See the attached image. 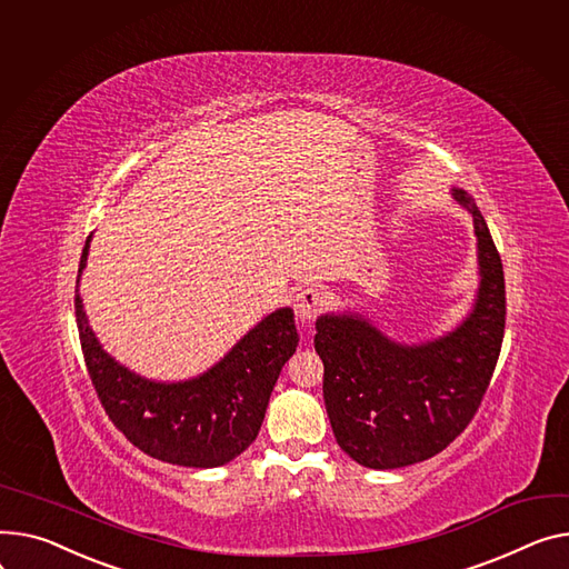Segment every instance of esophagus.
I'll use <instances>...</instances> for the list:
<instances>
[{
    "mask_svg": "<svg viewBox=\"0 0 569 569\" xmlns=\"http://www.w3.org/2000/svg\"><path fill=\"white\" fill-rule=\"evenodd\" d=\"M325 305H327V295H325V290L318 288V286L301 288V290L292 297V309H295V316H297L299 322H311V320H316Z\"/></svg>",
    "mask_w": 569,
    "mask_h": 569,
    "instance_id": "esophagus-1",
    "label": "esophagus"
}]
</instances>
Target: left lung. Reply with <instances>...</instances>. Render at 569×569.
<instances>
[{
  "instance_id": "obj_1",
  "label": "left lung",
  "mask_w": 569,
  "mask_h": 569,
  "mask_svg": "<svg viewBox=\"0 0 569 569\" xmlns=\"http://www.w3.org/2000/svg\"><path fill=\"white\" fill-rule=\"evenodd\" d=\"M471 217L478 290L467 318L423 343H398L357 311L316 320L322 396L338 446L368 469H400L441 452L473 419L506 329L501 256L476 201L450 189Z\"/></svg>"
}]
</instances>
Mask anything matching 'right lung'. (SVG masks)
<instances>
[{"label":"right lung","mask_w":569,"mask_h":569,"mask_svg":"<svg viewBox=\"0 0 569 569\" xmlns=\"http://www.w3.org/2000/svg\"><path fill=\"white\" fill-rule=\"evenodd\" d=\"M91 238L80 258L74 318L91 382L111 423L156 460L194 469L229 465L258 437L279 372L297 350L292 309L264 316L223 359L197 377L148 380L107 355L89 325L80 277Z\"/></svg>","instance_id":"add662e5"}]
</instances>
